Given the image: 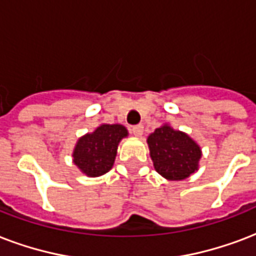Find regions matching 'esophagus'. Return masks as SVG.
Wrapping results in <instances>:
<instances>
[{
  "instance_id": "esophagus-1",
  "label": "esophagus",
  "mask_w": 256,
  "mask_h": 256,
  "mask_svg": "<svg viewBox=\"0 0 256 256\" xmlns=\"http://www.w3.org/2000/svg\"><path fill=\"white\" fill-rule=\"evenodd\" d=\"M132 132L136 136H142V134H144V126H142V124H136V126H132Z\"/></svg>"
}]
</instances>
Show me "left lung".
Here are the masks:
<instances>
[{
	"label": "left lung",
	"instance_id": "left-lung-1",
	"mask_svg": "<svg viewBox=\"0 0 256 256\" xmlns=\"http://www.w3.org/2000/svg\"><path fill=\"white\" fill-rule=\"evenodd\" d=\"M148 145L154 169L166 180H185L198 169L200 146L188 134L169 124L156 128L148 136Z\"/></svg>",
	"mask_w": 256,
	"mask_h": 256
}]
</instances>
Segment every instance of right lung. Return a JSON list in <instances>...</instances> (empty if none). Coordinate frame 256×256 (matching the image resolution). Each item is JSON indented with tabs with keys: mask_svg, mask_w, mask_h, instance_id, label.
<instances>
[{
	"mask_svg": "<svg viewBox=\"0 0 256 256\" xmlns=\"http://www.w3.org/2000/svg\"><path fill=\"white\" fill-rule=\"evenodd\" d=\"M128 134L122 124H100L78 140L72 154L74 164L88 177L104 174L114 165L118 145Z\"/></svg>",
	"mask_w": 256,
	"mask_h": 256,
	"instance_id": "1",
	"label": "right lung"
}]
</instances>
